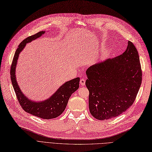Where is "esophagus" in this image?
<instances>
[{"instance_id": "esophagus-1", "label": "esophagus", "mask_w": 152, "mask_h": 152, "mask_svg": "<svg viewBox=\"0 0 152 152\" xmlns=\"http://www.w3.org/2000/svg\"><path fill=\"white\" fill-rule=\"evenodd\" d=\"M85 79L84 77H83V78H81V79L80 80V84L82 85V86H85Z\"/></svg>"}]
</instances>
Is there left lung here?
I'll use <instances>...</instances> for the list:
<instances>
[{
    "label": "left lung",
    "mask_w": 152,
    "mask_h": 152,
    "mask_svg": "<svg viewBox=\"0 0 152 152\" xmlns=\"http://www.w3.org/2000/svg\"><path fill=\"white\" fill-rule=\"evenodd\" d=\"M122 54L99 62L86 71L89 109L95 119L104 121L119 115L133 104L141 84L138 52L128 41Z\"/></svg>",
    "instance_id": "1"
}]
</instances>
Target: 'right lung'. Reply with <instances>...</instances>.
Here are the masks:
<instances>
[{
    "mask_svg": "<svg viewBox=\"0 0 152 152\" xmlns=\"http://www.w3.org/2000/svg\"><path fill=\"white\" fill-rule=\"evenodd\" d=\"M45 31H40L35 35L24 39L19 44L14 54L11 67V79L17 99L23 109L29 114L44 119H51L59 116L64 111L71 95L79 88L80 77L67 81L59 87L48 99L41 102H34L23 94L16 77V67L20 52L26 43L40 37Z\"/></svg>",
    "mask_w": 152,
    "mask_h": 152,
    "instance_id": "obj_1",
    "label": "right lung"
}]
</instances>
